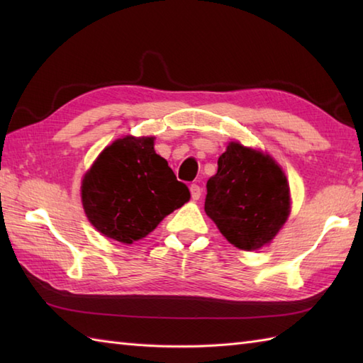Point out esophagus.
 <instances>
[{
	"label": "esophagus",
	"instance_id": "34e87169",
	"mask_svg": "<svg viewBox=\"0 0 363 363\" xmlns=\"http://www.w3.org/2000/svg\"><path fill=\"white\" fill-rule=\"evenodd\" d=\"M190 194H191V198H194V199H199V198H201V187H199L198 184H191Z\"/></svg>",
	"mask_w": 363,
	"mask_h": 363
}]
</instances>
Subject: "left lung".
<instances>
[{
  "label": "left lung",
  "mask_w": 363,
  "mask_h": 363,
  "mask_svg": "<svg viewBox=\"0 0 363 363\" xmlns=\"http://www.w3.org/2000/svg\"><path fill=\"white\" fill-rule=\"evenodd\" d=\"M206 189V213L240 250L272 242L289 217L290 194L282 169L269 156L240 143H229Z\"/></svg>",
  "instance_id": "8db88e82"
}]
</instances>
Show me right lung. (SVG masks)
I'll list each match as a JSON object with an SVG mask.
<instances>
[{
	"mask_svg": "<svg viewBox=\"0 0 363 363\" xmlns=\"http://www.w3.org/2000/svg\"><path fill=\"white\" fill-rule=\"evenodd\" d=\"M190 199L152 137H123L99 154L84 176L82 206L99 233L121 243L148 235Z\"/></svg>",
	"mask_w": 363,
	"mask_h": 363,
	"instance_id": "obj_1",
	"label": "right lung"
}]
</instances>
